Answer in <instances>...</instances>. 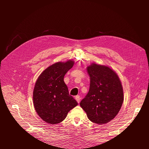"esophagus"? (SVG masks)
Segmentation results:
<instances>
[{"label": "esophagus", "mask_w": 149, "mask_h": 149, "mask_svg": "<svg viewBox=\"0 0 149 149\" xmlns=\"http://www.w3.org/2000/svg\"><path fill=\"white\" fill-rule=\"evenodd\" d=\"M75 99H76V101L78 102V103H79V102H80V99H81L80 96H75Z\"/></svg>", "instance_id": "esophagus-1"}]
</instances>
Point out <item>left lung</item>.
Wrapping results in <instances>:
<instances>
[{
  "label": "left lung",
  "instance_id": "1",
  "mask_svg": "<svg viewBox=\"0 0 149 149\" xmlns=\"http://www.w3.org/2000/svg\"><path fill=\"white\" fill-rule=\"evenodd\" d=\"M89 89L80 106L94 123L104 124L113 119L124 101L123 86L119 76L110 68L92 63L87 68Z\"/></svg>",
  "mask_w": 149,
  "mask_h": 149
}]
</instances>
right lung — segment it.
<instances>
[{"instance_id": "add662e5", "label": "right lung", "mask_w": 149, "mask_h": 149, "mask_svg": "<svg viewBox=\"0 0 149 149\" xmlns=\"http://www.w3.org/2000/svg\"><path fill=\"white\" fill-rule=\"evenodd\" d=\"M73 65L72 60L56 63L45 70L36 81L33 105L38 115L47 123H61L68 112L78 105L64 82L65 74Z\"/></svg>"}]
</instances>
